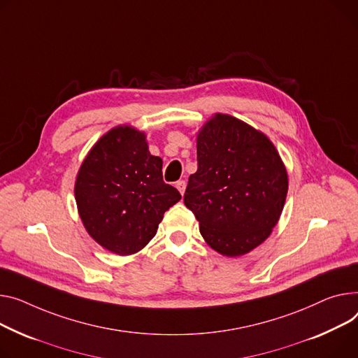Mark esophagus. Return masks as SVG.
<instances>
[{"label":"esophagus","instance_id":"1","mask_svg":"<svg viewBox=\"0 0 358 358\" xmlns=\"http://www.w3.org/2000/svg\"><path fill=\"white\" fill-rule=\"evenodd\" d=\"M176 187H177V189H178V192H180L181 194H184L187 184H185V181H184V180H180V181H177V182H176Z\"/></svg>","mask_w":358,"mask_h":358}]
</instances>
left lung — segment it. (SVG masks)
<instances>
[{"label": "left lung", "instance_id": "left-lung-1", "mask_svg": "<svg viewBox=\"0 0 358 358\" xmlns=\"http://www.w3.org/2000/svg\"><path fill=\"white\" fill-rule=\"evenodd\" d=\"M197 171L184 204L206 243L229 257L264 243L288 194V173L272 141L227 113H214L197 134Z\"/></svg>", "mask_w": 358, "mask_h": 358}]
</instances>
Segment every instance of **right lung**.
<instances>
[{
    "instance_id": "obj_1",
    "label": "right lung",
    "mask_w": 358,
    "mask_h": 358,
    "mask_svg": "<svg viewBox=\"0 0 358 358\" xmlns=\"http://www.w3.org/2000/svg\"><path fill=\"white\" fill-rule=\"evenodd\" d=\"M75 199L82 223L103 249L128 256L144 249L164 213L181 200L162 180V159L151 155L145 132L117 125L83 159Z\"/></svg>"
}]
</instances>
